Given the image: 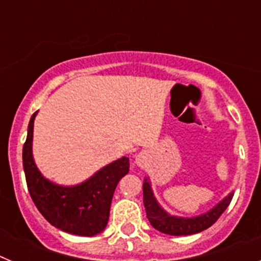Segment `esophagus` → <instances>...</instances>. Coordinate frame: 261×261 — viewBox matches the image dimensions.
I'll return each mask as SVG.
<instances>
[{
    "label": "esophagus",
    "instance_id": "esophagus-1",
    "mask_svg": "<svg viewBox=\"0 0 261 261\" xmlns=\"http://www.w3.org/2000/svg\"><path fill=\"white\" fill-rule=\"evenodd\" d=\"M136 163L138 166H144L146 163V154L145 153H140L137 156H136Z\"/></svg>",
    "mask_w": 261,
    "mask_h": 261
}]
</instances>
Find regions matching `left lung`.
Here are the masks:
<instances>
[{
  "instance_id": "left-lung-1",
  "label": "left lung",
  "mask_w": 261,
  "mask_h": 261,
  "mask_svg": "<svg viewBox=\"0 0 261 261\" xmlns=\"http://www.w3.org/2000/svg\"><path fill=\"white\" fill-rule=\"evenodd\" d=\"M232 193H230L226 199L218 205H216L208 213L201 214L193 218H177V217L168 216L158 205L151 192L150 184L145 179L144 183V205L146 209V217L154 229L159 230L168 235H191L208 229L221 217L231 202Z\"/></svg>"
}]
</instances>
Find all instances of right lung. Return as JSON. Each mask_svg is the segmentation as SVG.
Here are the masks:
<instances>
[{"instance_id":"1","label":"right lung","mask_w":261,"mask_h":261,"mask_svg":"<svg viewBox=\"0 0 261 261\" xmlns=\"http://www.w3.org/2000/svg\"><path fill=\"white\" fill-rule=\"evenodd\" d=\"M35 116L36 112L30 119L23 145V168L32 201L45 220L62 231L81 237L99 234L107 226L115 188L129 171V158L110 163L82 184L56 186L43 177L32 158Z\"/></svg>"}]
</instances>
